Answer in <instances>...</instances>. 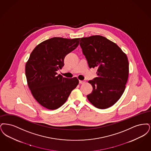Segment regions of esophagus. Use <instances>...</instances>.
I'll return each instance as SVG.
<instances>
[{
  "mask_svg": "<svg viewBox=\"0 0 151 151\" xmlns=\"http://www.w3.org/2000/svg\"><path fill=\"white\" fill-rule=\"evenodd\" d=\"M86 82V80H83V81H79V84H83V83H85Z\"/></svg>",
  "mask_w": 151,
  "mask_h": 151,
  "instance_id": "esophagus-1",
  "label": "esophagus"
}]
</instances>
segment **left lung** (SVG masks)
Masks as SVG:
<instances>
[{"mask_svg": "<svg viewBox=\"0 0 151 151\" xmlns=\"http://www.w3.org/2000/svg\"><path fill=\"white\" fill-rule=\"evenodd\" d=\"M80 42L89 68H98V77L88 81L93 90L87 98L99 109L111 107L125 91L129 69L127 56L116 43L101 35L82 38Z\"/></svg>", "mask_w": 151, "mask_h": 151, "instance_id": "8db88e82", "label": "left lung"}]
</instances>
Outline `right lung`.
Instances as JSON below:
<instances>
[{
	"instance_id": "right-lung-1",
	"label": "right lung",
	"mask_w": 151,
	"mask_h": 151,
	"mask_svg": "<svg viewBox=\"0 0 151 151\" xmlns=\"http://www.w3.org/2000/svg\"><path fill=\"white\" fill-rule=\"evenodd\" d=\"M79 40L54 37L45 40L35 47L26 63L28 86L34 98L47 109L63 105L78 85L76 77L66 78L56 72L64 65L66 55L78 47Z\"/></svg>"
}]
</instances>
